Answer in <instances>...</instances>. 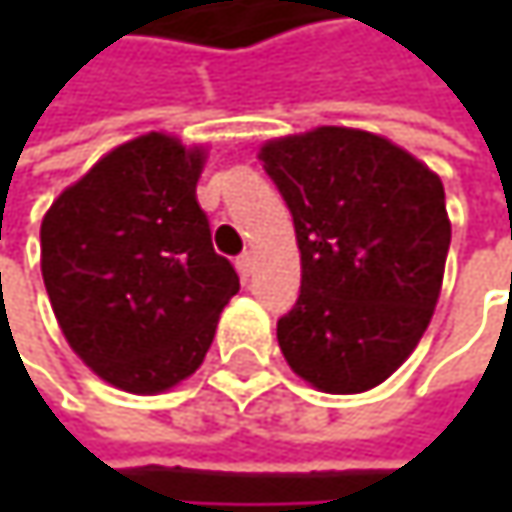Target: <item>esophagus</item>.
<instances>
[{"instance_id": "34e87169", "label": "esophagus", "mask_w": 512, "mask_h": 512, "mask_svg": "<svg viewBox=\"0 0 512 512\" xmlns=\"http://www.w3.org/2000/svg\"><path fill=\"white\" fill-rule=\"evenodd\" d=\"M252 269H255V257L249 255V252L237 257V272H240V278H243V281H246V278L252 275Z\"/></svg>"}]
</instances>
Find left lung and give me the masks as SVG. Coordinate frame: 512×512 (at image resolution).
<instances>
[{
	"instance_id": "8db88e82",
	"label": "left lung",
	"mask_w": 512,
	"mask_h": 512,
	"mask_svg": "<svg viewBox=\"0 0 512 512\" xmlns=\"http://www.w3.org/2000/svg\"><path fill=\"white\" fill-rule=\"evenodd\" d=\"M257 156L290 207L302 257L299 299L278 320L287 364L329 394L385 382L439 302L451 249L439 174L350 127L272 139Z\"/></svg>"
}]
</instances>
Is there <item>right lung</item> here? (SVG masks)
Here are the masks:
<instances>
[{
    "instance_id": "right-lung-1",
    "label": "right lung",
    "mask_w": 512,
    "mask_h": 512,
    "mask_svg": "<svg viewBox=\"0 0 512 512\" xmlns=\"http://www.w3.org/2000/svg\"><path fill=\"white\" fill-rule=\"evenodd\" d=\"M204 159L174 136H139L67 186L41 222L55 320L121 391L159 394L192 376L240 290L195 198Z\"/></svg>"
}]
</instances>
